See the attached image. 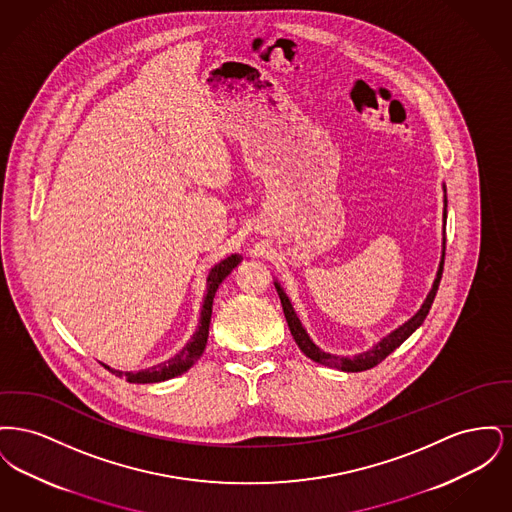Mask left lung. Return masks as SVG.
Listing matches in <instances>:
<instances>
[{"label":"left lung","instance_id":"1","mask_svg":"<svg viewBox=\"0 0 512 512\" xmlns=\"http://www.w3.org/2000/svg\"><path fill=\"white\" fill-rule=\"evenodd\" d=\"M443 203H445V207H443V222H445V219H447V197L443 199ZM443 259H445V232H443V249H441V261H439L438 274H436V280H434V284H432V290L426 295V299H424L422 307L418 309V313H416L413 318H409L405 324H401L399 328H395L391 334H388L386 338H382L376 345H372V349L363 351V353H359V355H353V357H341V355H332V353L322 351L317 343L309 338V334H307V330L303 328L301 320L295 315L292 301L288 299L286 292L280 288L278 282H274V286H276V292L280 295L282 309H284V315H286V320H288V326H290L293 340H295V343L299 345V349H301L309 359H313L315 363H320V365L338 368V370H343V372H363V370H368V368L382 363V361L390 355L391 351H395L403 341L407 340V338L413 334L414 330L424 322V318L428 317L430 307H432V303H434V297H436V293H438L439 280H441V272H443Z\"/></svg>","mask_w":512,"mask_h":512}]
</instances>
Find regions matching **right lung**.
<instances>
[{
    "mask_svg": "<svg viewBox=\"0 0 512 512\" xmlns=\"http://www.w3.org/2000/svg\"><path fill=\"white\" fill-rule=\"evenodd\" d=\"M242 263V255L234 253L230 257H226L224 261H220L219 265L211 268L209 276H207V293L203 297V309H201V317H199V326L195 330L192 340L188 341L180 353H176L172 359L159 363V365L144 368L138 372H122L115 370L111 366H105L109 372H113L119 378H126V382L130 384H155V382H165L171 380L174 376L184 374L188 368L195 365V361L203 355L207 338H209V324H211V313H213V299L215 293L219 290L220 282Z\"/></svg>",
    "mask_w": 512,
    "mask_h": 512,
    "instance_id": "add662e5",
    "label": "right lung"
}]
</instances>
